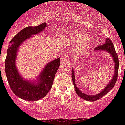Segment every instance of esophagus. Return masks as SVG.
Returning a JSON list of instances; mask_svg holds the SVG:
<instances>
[{
    "mask_svg": "<svg viewBox=\"0 0 125 125\" xmlns=\"http://www.w3.org/2000/svg\"><path fill=\"white\" fill-rule=\"evenodd\" d=\"M70 58L69 55H63L61 57V63H63L67 62Z\"/></svg>",
    "mask_w": 125,
    "mask_h": 125,
    "instance_id": "esophagus-1",
    "label": "esophagus"
}]
</instances>
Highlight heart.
I'll return each instance as SVG.
<instances>
[{
	"label": "heart",
	"mask_w": 125,
	"mask_h": 125,
	"mask_svg": "<svg viewBox=\"0 0 125 125\" xmlns=\"http://www.w3.org/2000/svg\"><path fill=\"white\" fill-rule=\"evenodd\" d=\"M69 38L71 39V42H70L71 45L74 47H78V45H80V47L83 46L87 43L88 40V38L86 36H82V35H78V34L71 36Z\"/></svg>",
	"instance_id": "b5f03b06"
}]
</instances>
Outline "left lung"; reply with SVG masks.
<instances>
[{
  "label": "left lung",
  "mask_w": 125,
  "mask_h": 125,
  "mask_svg": "<svg viewBox=\"0 0 125 125\" xmlns=\"http://www.w3.org/2000/svg\"><path fill=\"white\" fill-rule=\"evenodd\" d=\"M106 51L107 52H109L110 55L112 56L113 58V60L115 63V71H114V76L112 79L111 80L109 83L106 86L104 90L101 91L99 94H96V95H87V94H85L83 92H82V91H80V89L76 87V83H75V76L74 74V70L72 69V79H73V84L74 86L75 91L76 94L80 96V98H83L85 100L87 101H95L96 100H98L101 98H102L103 96H104L105 94H106L109 91L111 90L114 87V86L115 85V82L117 81V76H118V69H119V59L117 54L115 52V48L114 46V44L112 43V40L110 38H107L105 42V43L103 45H99V46L96 47L95 48V51Z\"/></svg>",
  "instance_id": "8db88e82"
}]
</instances>
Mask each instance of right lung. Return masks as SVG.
<instances>
[{
	"label": "right lung",
	"mask_w": 125,
	"mask_h": 125,
	"mask_svg": "<svg viewBox=\"0 0 125 125\" xmlns=\"http://www.w3.org/2000/svg\"><path fill=\"white\" fill-rule=\"evenodd\" d=\"M46 23L38 26H29L19 33L10 41L5 60V71L7 80L13 93L20 98L34 101L43 98L52 87L54 78L60 67V58L48 63L40 74L38 83H33L22 78L16 67V56L18 48L26 39L43 31Z\"/></svg>",
	"instance_id": "add662e5"
}]
</instances>
